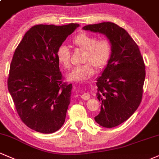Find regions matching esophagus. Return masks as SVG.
<instances>
[{
	"label": "esophagus",
	"instance_id": "1",
	"mask_svg": "<svg viewBox=\"0 0 159 159\" xmlns=\"http://www.w3.org/2000/svg\"><path fill=\"white\" fill-rule=\"evenodd\" d=\"M81 97L83 99H85V100H87V99H90V94L88 93H83L82 95H81Z\"/></svg>",
	"mask_w": 159,
	"mask_h": 159
}]
</instances>
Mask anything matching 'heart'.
Here are the masks:
<instances>
[{
  "label": "heart",
  "instance_id": "b5f03b06",
  "mask_svg": "<svg viewBox=\"0 0 159 159\" xmlns=\"http://www.w3.org/2000/svg\"><path fill=\"white\" fill-rule=\"evenodd\" d=\"M75 48L84 50L82 62L84 64L77 66L68 75L71 81H84L95 74L96 68L102 69L109 62L112 51L111 43L107 38L98 39L96 35L81 32L72 39ZM57 61L66 69L71 68L70 50L66 45H60L57 50Z\"/></svg>",
  "mask_w": 159,
  "mask_h": 159
}]
</instances>
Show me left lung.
<instances>
[{
    "label": "left lung",
    "mask_w": 159,
    "mask_h": 159,
    "mask_svg": "<svg viewBox=\"0 0 159 159\" xmlns=\"http://www.w3.org/2000/svg\"><path fill=\"white\" fill-rule=\"evenodd\" d=\"M83 29L105 34L111 43L110 60L97 79V97L101 108L94 119L100 126L114 128L128 120L142 101L146 77L143 59L130 34L113 22L88 25Z\"/></svg>",
    "instance_id": "obj_1"
}]
</instances>
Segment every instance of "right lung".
<instances>
[{
    "label": "right lung",
    "instance_id": "1",
    "mask_svg": "<svg viewBox=\"0 0 159 159\" xmlns=\"http://www.w3.org/2000/svg\"><path fill=\"white\" fill-rule=\"evenodd\" d=\"M78 26H32L13 54L8 90L22 121L37 132L54 133L65 122L72 85L62 81L56 53Z\"/></svg>",
    "mask_w": 159,
    "mask_h": 159
}]
</instances>
